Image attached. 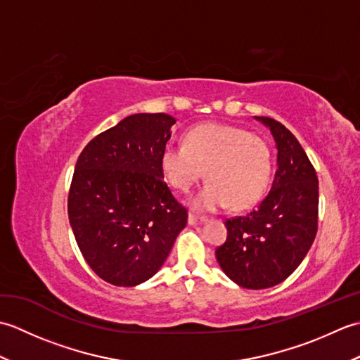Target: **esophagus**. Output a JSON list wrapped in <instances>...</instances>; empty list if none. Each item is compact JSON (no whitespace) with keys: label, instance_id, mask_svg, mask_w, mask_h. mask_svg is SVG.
Segmentation results:
<instances>
[{"label":"esophagus","instance_id":"esophagus-1","mask_svg":"<svg viewBox=\"0 0 360 360\" xmlns=\"http://www.w3.org/2000/svg\"><path fill=\"white\" fill-rule=\"evenodd\" d=\"M207 221V218H202V217H198V215H193V213H190L188 215V224L190 226H196V224H202Z\"/></svg>","mask_w":360,"mask_h":360}]
</instances>
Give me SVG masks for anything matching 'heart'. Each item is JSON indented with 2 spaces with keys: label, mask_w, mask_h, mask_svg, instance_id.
<instances>
[{
  "label": "heart",
  "mask_w": 360,
  "mask_h": 360,
  "mask_svg": "<svg viewBox=\"0 0 360 360\" xmlns=\"http://www.w3.org/2000/svg\"><path fill=\"white\" fill-rule=\"evenodd\" d=\"M160 167L174 190L190 193L207 178L193 200V207L213 212L231 204L244 210L262 200L271 181L272 158L263 137L248 129L204 124L190 129L186 143H168L160 155Z\"/></svg>",
  "instance_id": "1"
}]
</instances>
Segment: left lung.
<instances>
[{
    "instance_id": "obj_1",
    "label": "left lung",
    "mask_w": 360,
    "mask_h": 360,
    "mask_svg": "<svg viewBox=\"0 0 360 360\" xmlns=\"http://www.w3.org/2000/svg\"><path fill=\"white\" fill-rule=\"evenodd\" d=\"M277 145L272 187L255 210L226 221V243L215 250L221 269L236 285H278L307 257L319 224V179L295 136L280 122L255 116Z\"/></svg>"
}]
</instances>
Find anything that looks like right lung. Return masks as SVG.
I'll return each instance as SVG.
<instances>
[{
  "label": "right lung",
  "mask_w": 360,
  "mask_h": 360,
  "mask_svg": "<svg viewBox=\"0 0 360 360\" xmlns=\"http://www.w3.org/2000/svg\"><path fill=\"white\" fill-rule=\"evenodd\" d=\"M174 119L141 112L96 136L77 159L68 215L83 258L114 286H136L164 264L187 224L160 155Z\"/></svg>",
  "instance_id": "right-lung-1"
}]
</instances>
